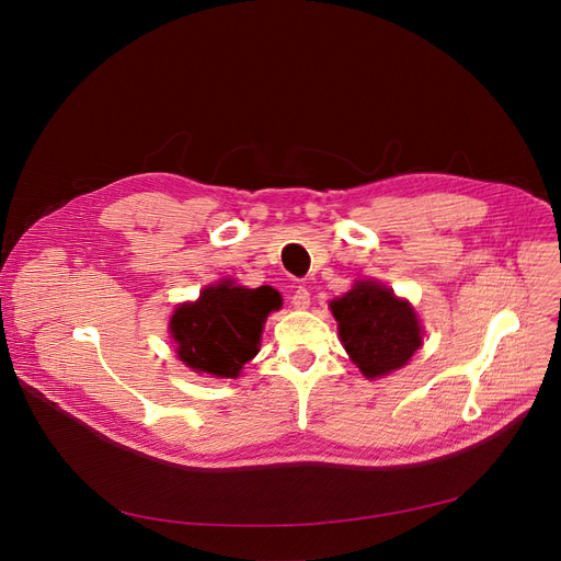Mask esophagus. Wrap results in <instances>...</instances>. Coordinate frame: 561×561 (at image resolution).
<instances>
[{"instance_id":"esophagus-1","label":"esophagus","mask_w":561,"mask_h":561,"mask_svg":"<svg viewBox=\"0 0 561 561\" xmlns=\"http://www.w3.org/2000/svg\"><path fill=\"white\" fill-rule=\"evenodd\" d=\"M290 305H293L295 309H309V305H311V293H309L305 286H297V288L293 290Z\"/></svg>"}]
</instances>
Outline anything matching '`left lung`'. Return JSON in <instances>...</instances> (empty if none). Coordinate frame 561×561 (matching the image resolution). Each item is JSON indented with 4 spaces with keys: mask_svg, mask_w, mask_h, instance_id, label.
<instances>
[{
    "mask_svg": "<svg viewBox=\"0 0 561 561\" xmlns=\"http://www.w3.org/2000/svg\"><path fill=\"white\" fill-rule=\"evenodd\" d=\"M341 343L367 379H379L408 365L422 347V324L405 300L381 282H356L331 300Z\"/></svg>",
    "mask_w": 561,
    "mask_h": 561,
    "instance_id": "1",
    "label": "left lung"
}]
</instances>
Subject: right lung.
<instances>
[{"instance_id": "right-lung-1", "label": "right lung", "mask_w": 561, "mask_h": 561, "mask_svg": "<svg viewBox=\"0 0 561 561\" xmlns=\"http://www.w3.org/2000/svg\"><path fill=\"white\" fill-rule=\"evenodd\" d=\"M282 307L273 286L245 288L222 279L203 288L196 302L180 305L169 322L178 358L203 375L237 379L261 345L271 311Z\"/></svg>"}]
</instances>
